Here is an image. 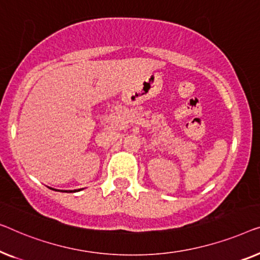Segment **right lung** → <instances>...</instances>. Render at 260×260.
<instances>
[{
    "label": "right lung",
    "mask_w": 260,
    "mask_h": 260,
    "mask_svg": "<svg viewBox=\"0 0 260 260\" xmlns=\"http://www.w3.org/2000/svg\"><path fill=\"white\" fill-rule=\"evenodd\" d=\"M52 189H54V188H52ZM54 191H56V189H54ZM76 191H80V189H74V191H61V192H68V193H71V192H76Z\"/></svg>",
    "instance_id": "1"
}]
</instances>
